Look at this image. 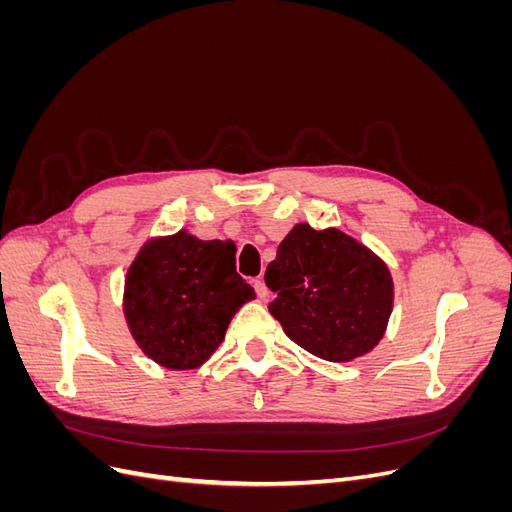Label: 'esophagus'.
Returning <instances> with one entry per match:
<instances>
[{"instance_id": "esophagus-1", "label": "esophagus", "mask_w": 512, "mask_h": 512, "mask_svg": "<svg viewBox=\"0 0 512 512\" xmlns=\"http://www.w3.org/2000/svg\"><path fill=\"white\" fill-rule=\"evenodd\" d=\"M252 284H254V290H256V294H258V299H267L269 290H267L265 282H262V277H256V280H254Z\"/></svg>"}]
</instances>
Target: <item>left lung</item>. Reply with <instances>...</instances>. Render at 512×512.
Returning a JSON list of instances; mask_svg holds the SVG:
<instances>
[{"label": "left lung", "instance_id": "8db88e82", "mask_svg": "<svg viewBox=\"0 0 512 512\" xmlns=\"http://www.w3.org/2000/svg\"><path fill=\"white\" fill-rule=\"evenodd\" d=\"M271 316L294 344L346 363L374 350L389 324L395 286L386 262L337 228L294 224L265 273Z\"/></svg>", "mask_w": 512, "mask_h": 512}]
</instances>
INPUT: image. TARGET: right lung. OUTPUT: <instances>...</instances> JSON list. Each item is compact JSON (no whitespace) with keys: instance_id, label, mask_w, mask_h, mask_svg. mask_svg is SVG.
<instances>
[{"instance_id":"right-lung-1","label":"right lung","mask_w":512,"mask_h":512,"mask_svg":"<svg viewBox=\"0 0 512 512\" xmlns=\"http://www.w3.org/2000/svg\"><path fill=\"white\" fill-rule=\"evenodd\" d=\"M237 245L188 230L147 239L126 273L123 316L153 363L196 369L224 342L239 309L256 299L237 273Z\"/></svg>"}]
</instances>
